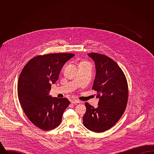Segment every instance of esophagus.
<instances>
[{"mask_svg":"<svg viewBox=\"0 0 154 154\" xmlns=\"http://www.w3.org/2000/svg\"><path fill=\"white\" fill-rule=\"evenodd\" d=\"M80 103V101L78 100L73 99L71 100V103H72V104H77V103Z\"/></svg>","mask_w":154,"mask_h":154,"instance_id":"34e87169","label":"esophagus"}]
</instances>
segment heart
Listing matches in <instances>:
<instances>
[{
	"label": "heart",
	"instance_id": "heart-1",
	"mask_svg": "<svg viewBox=\"0 0 154 154\" xmlns=\"http://www.w3.org/2000/svg\"><path fill=\"white\" fill-rule=\"evenodd\" d=\"M85 63V62H84V63Z\"/></svg>",
	"mask_w": 154,
	"mask_h": 154
}]
</instances>
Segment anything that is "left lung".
<instances>
[{
	"label": "left lung",
	"mask_w": 154,
	"mask_h": 154,
	"mask_svg": "<svg viewBox=\"0 0 154 154\" xmlns=\"http://www.w3.org/2000/svg\"><path fill=\"white\" fill-rule=\"evenodd\" d=\"M95 63L96 76L92 89L99 98L98 107L88 103L83 116V124L96 133L106 131L122 117L128 99V86L124 73L117 63L105 55L90 53Z\"/></svg>",
	"instance_id": "left-lung-1"
}]
</instances>
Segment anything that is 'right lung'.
I'll list each match as a JSON object with an SVG mask.
<instances>
[{
    "label": "right lung",
    "mask_w": 154,
    "mask_h": 154,
    "mask_svg": "<svg viewBox=\"0 0 154 154\" xmlns=\"http://www.w3.org/2000/svg\"><path fill=\"white\" fill-rule=\"evenodd\" d=\"M73 54L57 53L31 59L20 75L18 99L26 117L37 128L50 131L58 126L64 111L70 104L66 98L49 95L51 84Z\"/></svg>",
    "instance_id": "obj_1"
}]
</instances>
